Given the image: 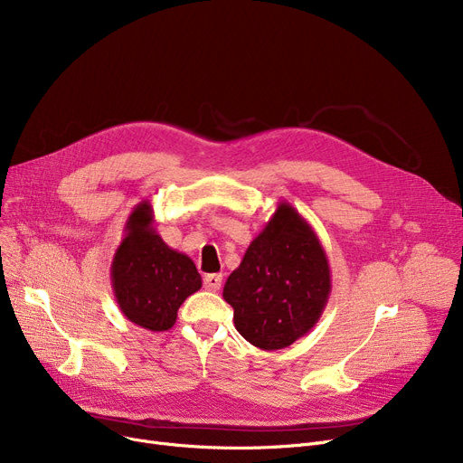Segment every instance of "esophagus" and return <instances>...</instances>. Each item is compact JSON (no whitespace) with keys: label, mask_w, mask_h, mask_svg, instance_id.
<instances>
[{"label":"esophagus","mask_w":463,"mask_h":463,"mask_svg":"<svg viewBox=\"0 0 463 463\" xmlns=\"http://www.w3.org/2000/svg\"><path fill=\"white\" fill-rule=\"evenodd\" d=\"M222 283H223V276L222 274H208V276H204V287H206V290H219L222 288Z\"/></svg>","instance_id":"obj_1"}]
</instances>
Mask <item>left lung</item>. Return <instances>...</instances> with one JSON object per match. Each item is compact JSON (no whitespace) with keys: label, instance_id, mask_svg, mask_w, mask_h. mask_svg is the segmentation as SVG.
I'll list each match as a JSON object with an SVG mask.
<instances>
[{"label":"left lung","instance_id":"1","mask_svg":"<svg viewBox=\"0 0 463 463\" xmlns=\"http://www.w3.org/2000/svg\"><path fill=\"white\" fill-rule=\"evenodd\" d=\"M332 290L330 264L306 219L279 203L223 287L234 326L264 351L293 345L325 311Z\"/></svg>","mask_w":463,"mask_h":463}]
</instances>
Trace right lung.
I'll return each mask as SVG.
<instances>
[{
    "mask_svg": "<svg viewBox=\"0 0 463 463\" xmlns=\"http://www.w3.org/2000/svg\"><path fill=\"white\" fill-rule=\"evenodd\" d=\"M110 279L121 313L152 332L173 328L180 306L203 287L194 262L168 248L154 229L150 201L137 204L128 217Z\"/></svg>",
    "mask_w": 463,
    "mask_h": 463,
    "instance_id": "obj_1",
    "label": "right lung"
}]
</instances>
